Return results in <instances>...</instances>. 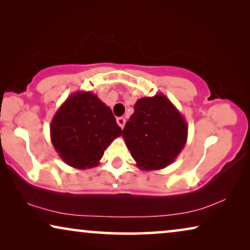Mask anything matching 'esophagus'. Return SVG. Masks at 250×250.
<instances>
[{
	"mask_svg": "<svg viewBox=\"0 0 250 250\" xmlns=\"http://www.w3.org/2000/svg\"><path fill=\"white\" fill-rule=\"evenodd\" d=\"M125 123H126V121H125L124 117H118L117 118V124L119 125V127H121V128H124Z\"/></svg>",
	"mask_w": 250,
	"mask_h": 250,
	"instance_id": "34e87169",
	"label": "esophagus"
}]
</instances>
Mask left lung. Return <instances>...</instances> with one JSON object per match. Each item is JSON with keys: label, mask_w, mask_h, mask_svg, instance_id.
Wrapping results in <instances>:
<instances>
[{"label": "left lung", "mask_w": 250, "mask_h": 250, "mask_svg": "<svg viewBox=\"0 0 250 250\" xmlns=\"http://www.w3.org/2000/svg\"><path fill=\"white\" fill-rule=\"evenodd\" d=\"M123 138L139 168L163 169L186 146L188 124L169 99L158 93L135 102L134 114L125 124Z\"/></svg>", "instance_id": "8db88e82"}]
</instances>
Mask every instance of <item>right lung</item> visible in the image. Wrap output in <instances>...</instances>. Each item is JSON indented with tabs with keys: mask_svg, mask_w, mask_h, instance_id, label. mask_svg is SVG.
Returning a JSON list of instances; mask_svg holds the SVG:
<instances>
[{
	"mask_svg": "<svg viewBox=\"0 0 250 250\" xmlns=\"http://www.w3.org/2000/svg\"><path fill=\"white\" fill-rule=\"evenodd\" d=\"M51 142L67 165L77 169L99 165L104 150L122 129L111 109L92 92L78 91L67 98L50 125Z\"/></svg>",
	"mask_w": 250,
	"mask_h": 250,
	"instance_id": "1",
	"label": "right lung"
}]
</instances>
